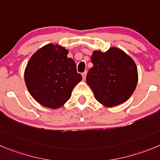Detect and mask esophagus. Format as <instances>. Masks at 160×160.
Returning a JSON list of instances; mask_svg holds the SVG:
<instances>
[{"label": "esophagus", "instance_id": "esophagus-1", "mask_svg": "<svg viewBox=\"0 0 160 160\" xmlns=\"http://www.w3.org/2000/svg\"><path fill=\"white\" fill-rule=\"evenodd\" d=\"M86 75H87V72H84L82 73V77H83V80L86 79Z\"/></svg>", "mask_w": 160, "mask_h": 160}]
</instances>
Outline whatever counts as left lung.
Listing matches in <instances>:
<instances>
[{"instance_id": "8db88e82", "label": "left lung", "mask_w": 160, "mask_h": 160, "mask_svg": "<svg viewBox=\"0 0 160 160\" xmlns=\"http://www.w3.org/2000/svg\"><path fill=\"white\" fill-rule=\"evenodd\" d=\"M86 80L96 100L107 107L125 102L132 95L138 80L133 60L118 48L105 53L94 51Z\"/></svg>"}]
</instances>
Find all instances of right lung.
Here are the masks:
<instances>
[{
    "instance_id": "obj_1",
    "label": "right lung",
    "mask_w": 160,
    "mask_h": 160,
    "mask_svg": "<svg viewBox=\"0 0 160 160\" xmlns=\"http://www.w3.org/2000/svg\"><path fill=\"white\" fill-rule=\"evenodd\" d=\"M67 54L68 50L64 47L48 44L34 53L27 65V88L33 98L44 107H62L71 97L75 85L82 80L75 62Z\"/></svg>"
}]
</instances>
